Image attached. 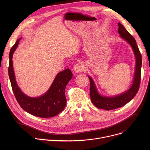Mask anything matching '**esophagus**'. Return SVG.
<instances>
[{"label": "esophagus", "instance_id": "esophagus-1", "mask_svg": "<svg viewBox=\"0 0 150 150\" xmlns=\"http://www.w3.org/2000/svg\"><path fill=\"white\" fill-rule=\"evenodd\" d=\"M73 69H74V72H76V73L81 72H82L85 70V67L82 63H78L76 64V65H74V67L73 68Z\"/></svg>", "mask_w": 150, "mask_h": 150}]
</instances>
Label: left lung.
I'll return each instance as SVG.
<instances>
[{
	"label": "left lung",
	"mask_w": 150,
	"mask_h": 150,
	"mask_svg": "<svg viewBox=\"0 0 150 150\" xmlns=\"http://www.w3.org/2000/svg\"><path fill=\"white\" fill-rule=\"evenodd\" d=\"M118 33L120 36L126 40L133 49L136 58L135 71L133 83L131 88L122 94L114 97L101 96L97 90L93 79L91 76H88L90 81V93L92 103L97 108L106 110H111L121 108L133 99L139 90L141 81L142 56L135 39L120 23H118Z\"/></svg>",
	"instance_id": "8db88e82"
}]
</instances>
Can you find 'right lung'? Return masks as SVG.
<instances>
[{
    "label": "right lung",
    "instance_id": "obj_1",
    "mask_svg": "<svg viewBox=\"0 0 150 150\" xmlns=\"http://www.w3.org/2000/svg\"><path fill=\"white\" fill-rule=\"evenodd\" d=\"M20 39L17 40L9 52L8 74L15 98L21 108L33 116L42 118L54 117L65 108V88L72 78V73L69 69H67L57 74L49 90L40 97L33 98L26 96L21 91L16 83L12 60Z\"/></svg>",
    "mask_w": 150,
    "mask_h": 150
}]
</instances>
